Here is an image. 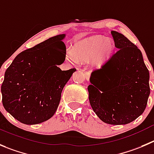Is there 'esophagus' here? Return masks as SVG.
Returning a JSON list of instances; mask_svg holds the SVG:
<instances>
[{
  "label": "esophagus",
  "mask_w": 154,
  "mask_h": 154,
  "mask_svg": "<svg viewBox=\"0 0 154 154\" xmlns=\"http://www.w3.org/2000/svg\"><path fill=\"white\" fill-rule=\"evenodd\" d=\"M83 72H84V73H85V75L86 79H89V78H90V75H91L90 72H89V71H86L85 69L83 70Z\"/></svg>",
  "instance_id": "obj_1"
}]
</instances>
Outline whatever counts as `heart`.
<instances>
[{
  "label": "heart",
  "instance_id": "obj_1",
  "mask_svg": "<svg viewBox=\"0 0 154 154\" xmlns=\"http://www.w3.org/2000/svg\"><path fill=\"white\" fill-rule=\"evenodd\" d=\"M114 49L113 42L101 35H94L79 41L75 45L74 54L69 51L66 59L71 62L92 60L95 66H100L111 56Z\"/></svg>",
  "mask_w": 154,
  "mask_h": 154
}]
</instances>
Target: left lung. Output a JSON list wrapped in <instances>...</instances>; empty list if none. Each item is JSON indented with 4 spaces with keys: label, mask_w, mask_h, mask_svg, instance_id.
I'll list each match as a JSON object with an SVG mask.
<instances>
[{
    "label": "left lung",
    "mask_w": 154,
    "mask_h": 154,
    "mask_svg": "<svg viewBox=\"0 0 154 154\" xmlns=\"http://www.w3.org/2000/svg\"><path fill=\"white\" fill-rule=\"evenodd\" d=\"M118 51L92 71L88 87L92 109L105 123L125 125L140 116L150 95V75L135 45L112 31Z\"/></svg>",
    "instance_id": "8db88e82"
}]
</instances>
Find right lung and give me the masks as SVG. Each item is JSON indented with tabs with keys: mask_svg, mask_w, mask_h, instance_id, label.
Returning a JSON list of instances; mask_svg holds the SVG:
<instances>
[{
	"mask_svg": "<svg viewBox=\"0 0 154 154\" xmlns=\"http://www.w3.org/2000/svg\"><path fill=\"white\" fill-rule=\"evenodd\" d=\"M65 35H59L19 54L4 74L1 85L4 109L26 125L47 121L56 112L64 86L76 71H62Z\"/></svg>",
	"mask_w": 154,
	"mask_h": 154,
	"instance_id": "obj_1",
	"label": "right lung"
}]
</instances>
